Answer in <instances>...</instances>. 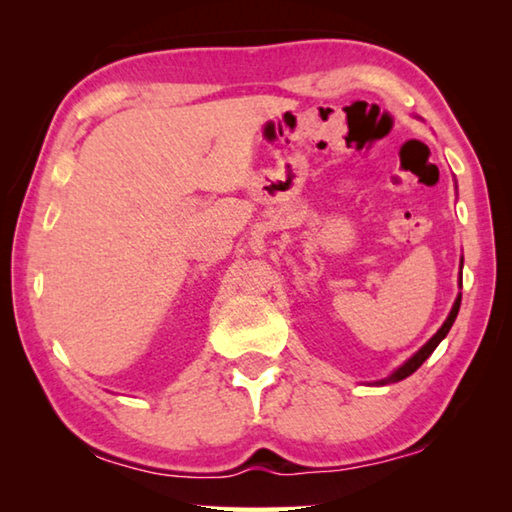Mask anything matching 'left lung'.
I'll return each instance as SVG.
<instances>
[{"label":"left lung","instance_id":"obj_1","mask_svg":"<svg viewBox=\"0 0 512 512\" xmlns=\"http://www.w3.org/2000/svg\"><path fill=\"white\" fill-rule=\"evenodd\" d=\"M458 309H461V296L456 298V302H454V307H452V311H449V316H447V320L443 323V327L438 329L436 334L431 336V339L422 345V348L413 354V357L404 363V366H400L397 368L391 377H386V379H381V381H377L379 386H384V384H393V381H402V379H406L409 375H413L415 370H418L424 361H427L429 357H431V352L438 348V343L445 339L447 336V332L449 329H452V325H454V320H456V316H458Z\"/></svg>","mask_w":512,"mask_h":512}]
</instances>
